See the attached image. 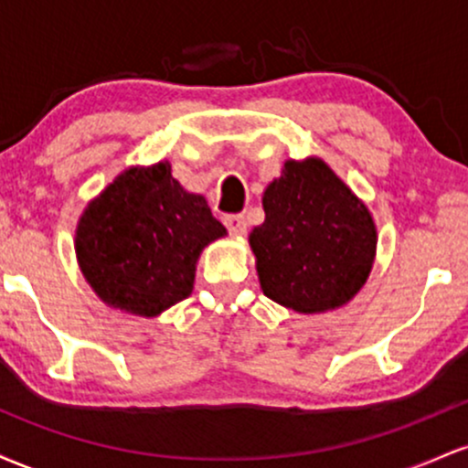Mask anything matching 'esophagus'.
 Returning <instances> with one entry per match:
<instances>
[{
    "label": "esophagus",
    "instance_id": "34e87169",
    "mask_svg": "<svg viewBox=\"0 0 468 468\" xmlns=\"http://www.w3.org/2000/svg\"><path fill=\"white\" fill-rule=\"evenodd\" d=\"M224 227L229 229L230 235H244L246 233V219L239 213H230V216L222 218Z\"/></svg>",
    "mask_w": 468,
    "mask_h": 468
}]
</instances>
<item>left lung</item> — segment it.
Wrapping results in <instances>:
<instances>
[{"mask_svg": "<svg viewBox=\"0 0 468 468\" xmlns=\"http://www.w3.org/2000/svg\"><path fill=\"white\" fill-rule=\"evenodd\" d=\"M261 202L266 219L249 239L266 297L302 314L350 302L376 255L365 204L319 158L288 160Z\"/></svg>", "mask_w": 468, "mask_h": 468, "instance_id": "left-lung-1", "label": "left lung"}]
</instances>
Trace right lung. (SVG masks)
I'll return each mask as SVG.
<instances>
[{"label":"right lung","instance_id":"right-lung-1","mask_svg":"<svg viewBox=\"0 0 468 468\" xmlns=\"http://www.w3.org/2000/svg\"><path fill=\"white\" fill-rule=\"evenodd\" d=\"M227 229L166 163L122 171L79 219V266L105 303L155 316L191 294L196 261Z\"/></svg>","mask_w":468,"mask_h":468}]
</instances>
